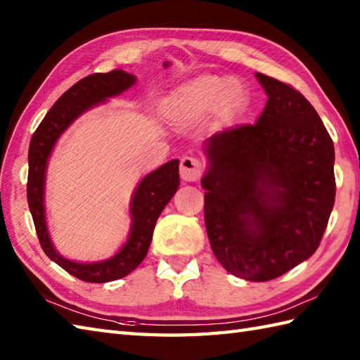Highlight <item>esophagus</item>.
<instances>
[{
  "instance_id": "obj_1",
  "label": "esophagus",
  "mask_w": 360,
  "mask_h": 360,
  "mask_svg": "<svg viewBox=\"0 0 360 360\" xmlns=\"http://www.w3.org/2000/svg\"><path fill=\"white\" fill-rule=\"evenodd\" d=\"M204 167L201 164L200 159H196L193 156H184L181 159V165H179V173L181 178L187 181V182H195L201 178Z\"/></svg>"
}]
</instances>
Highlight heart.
I'll use <instances>...</instances> for the list:
<instances>
[{
	"mask_svg": "<svg viewBox=\"0 0 360 360\" xmlns=\"http://www.w3.org/2000/svg\"><path fill=\"white\" fill-rule=\"evenodd\" d=\"M240 86L233 77L204 75L188 82L168 96L165 101V114L178 125L188 124L204 117L221 106L231 108L240 101Z\"/></svg>",
	"mask_w": 360,
	"mask_h": 360,
	"instance_id": "heart-1",
	"label": "heart"
}]
</instances>
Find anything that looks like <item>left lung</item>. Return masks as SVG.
<instances>
[{"label":"left lung","instance_id":"8db88e82","mask_svg":"<svg viewBox=\"0 0 360 360\" xmlns=\"http://www.w3.org/2000/svg\"><path fill=\"white\" fill-rule=\"evenodd\" d=\"M267 102L255 124L205 141L204 219L213 254L236 277L267 281L317 250L334 198V143L295 88L257 72Z\"/></svg>","mask_w":360,"mask_h":360}]
</instances>
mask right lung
<instances>
[{"instance_id": "add662e5", "label": "right lung", "mask_w": 360, "mask_h": 360, "mask_svg": "<svg viewBox=\"0 0 360 360\" xmlns=\"http://www.w3.org/2000/svg\"><path fill=\"white\" fill-rule=\"evenodd\" d=\"M165 66H168L165 63ZM136 77L122 70L106 74H91L79 80L52 105L41 124L38 125L29 145L27 202L32 213L35 231L41 249L53 263L63 267L79 280L88 283H106L119 280L133 272L142 263L150 248L156 221L168 201L179 187V160L159 167L145 176L131 198V231L127 243L116 255L97 263H75L62 257L49 238L44 215V179L48 159L53 145L72 122L106 98L122 94L133 86Z\"/></svg>"}]
</instances>
